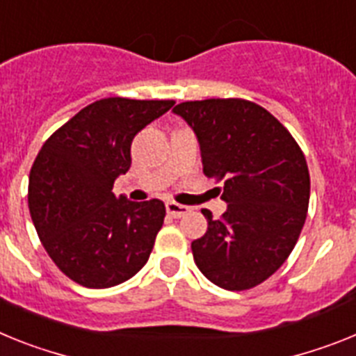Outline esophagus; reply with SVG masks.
<instances>
[{"mask_svg":"<svg viewBox=\"0 0 356 356\" xmlns=\"http://www.w3.org/2000/svg\"><path fill=\"white\" fill-rule=\"evenodd\" d=\"M166 211H168L170 216H174V218H181V216L188 215L191 211L190 206H182V204L177 202H166Z\"/></svg>","mask_w":356,"mask_h":356,"instance_id":"1","label":"esophagus"}]
</instances>
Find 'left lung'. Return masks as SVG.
<instances>
[{
  "mask_svg": "<svg viewBox=\"0 0 356 356\" xmlns=\"http://www.w3.org/2000/svg\"><path fill=\"white\" fill-rule=\"evenodd\" d=\"M195 132L204 175L224 181L227 204L191 242L197 267L225 290H247L272 276L292 252L307 220V159L268 111L240 98L182 102L174 109Z\"/></svg>",
  "mask_w": 356,
  "mask_h": 356,
  "instance_id": "obj_1",
  "label": "left lung"
}]
</instances>
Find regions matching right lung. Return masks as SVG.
I'll use <instances>...</instances> for the list:
<instances>
[{
    "label": "right lung",
    "instance_id": "obj_1",
    "mask_svg": "<svg viewBox=\"0 0 356 356\" xmlns=\"http://www.w3.org/2000/svg\"><path fill=\"white\" fill-rule=\"evenodd\" d=\"M172 100L104 98L49 136L30 172L29 206L49 258L70 280L109 289L131 280L152 252L166 209L159 199L116 197L134 136Z\"/></svg>",
    "mask_w": 356,
    "mask_h": 356
}]
</instances>
